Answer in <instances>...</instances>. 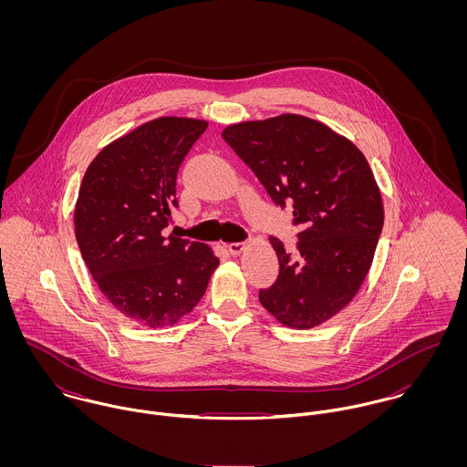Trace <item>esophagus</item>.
Wrapping results in <instances>:
<instances>
[{
	"label": "esophagus",
	"instance_id": "obj_1",
	"mask_svg": "<svg viewBox=\"0 0 467 467\" xmlns=\"http://www.w3.org/2000/svg\"><path fill=\"white\" fill-rule=\"evenodd\" d=\"M244 246H246V243H232V244H228V252L232 255H239L244 250Z\"/></svg>",
	"mask_w": 467,
	"mask_h": 467
}]
</instances>
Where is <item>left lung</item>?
Returning a JSON list of instances; mask_svg holds the SVG:
<instances>
[{
    "mask_svg": "<svg viewBox=\"0 0 467 467\" xmlns=\"http://www.w3.org/2000/svg\"><path fill=\"white\" fill-rule=\"evenodd\" d=\"M271 201L293 206V250L271 237L276 280L259 300L284 326L309 329L341 311L363 284L383 230V202L361 150L327 126L282 115L223 131Z\"/></svg>",
    "mask_w": 467,
    "mask_h": 467,
    "instance_id": "1",
    "label": "left lung"
}]
</instances>
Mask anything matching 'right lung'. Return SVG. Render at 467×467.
<instances>
[{
	"label": "right lung",
	"mask_w": 467,
	"mask_h": 467,
	"mask_svg": "<svg viewBox=\"0 0 467 467\" xmlns=\"http://www.w3.org/2000/svg\"><path fill=\"white\" fill-rule=\"evenodd\" d=\"M206 128L178 117L147 122L102 149L78 191L86 266L120 313L152 329L189 315L219 265L206 244L161 235L178 208V171Z\"/></svg>",
	"instance_id": "obj_1"
}]
</instances>
